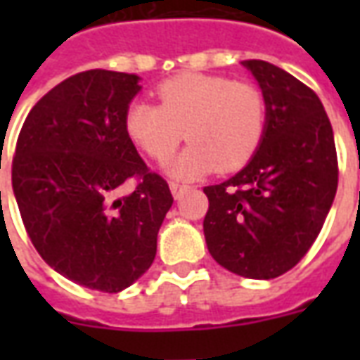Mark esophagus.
Wrapping results in <instances>:
<instances>
[{
    "mask_svg": "<svg viewBox=\"0 0 360 360\" xmlns=\"http://www.w3.org/2000/svg\"><path fill=\"white\" fill-rule=\"evenodd\" d=\"M169 188H172V195L175 196V198H181V195L185 193V191H188V185H181V183H175V181H172L169 183Z\"/></svg>",
    "mask_w": 360,
    "mask_h": 360,
    "instance_id": "34e87169",
    "label": "esophagus"
}]
</instances>
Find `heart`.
<instances>
[{
	"label": "heart",
	"instance_id": "heart-1",
	"mask_svg": "<svg viewBox=\"0 0 360 360\" xmlns=\"http://www.w3.org/2000/svg\"><path fill=\"white\" fill-rule=\"evenodd\" d=\"M160 105L134 100L127 105L123 129L152 160L167 162L185 139L188 148L167 172L193 179L214 169L235 172L255 156L268 121L262 90L227 77L181 73L156 86Z\"/></svg>",
	"mask_w": 360,
	"mask_h": 360
}]
</instances>
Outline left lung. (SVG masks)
<instances>
[{"instance_id": "1", "label": "left lung", "mask_w": 360, "mask_h": 360, "mask_svg": "<svg viewBox=\"0 0 360 360\" xmlns=\"http://www.w3.org/2000/svg\"><path fill=\"white\" fill-rule=\"evenodd\" d=\"M243 65L266 98V131L241 172L204 187V237L226 270L271 279L299 264L316 241L338 191V154L314 90L262 59Z\"/></svg>"}]
</instances>
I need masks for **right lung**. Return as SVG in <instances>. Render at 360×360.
Instances as JSON below:
<instances>
[{"instance_id": "right-lung-1", "label": "right lung", "mask_w": 360, "mask_h": 360, "mask_svg": "<svg viewBox=\"0 0 360 360\" xmlns=\"http://www.w3.org/2000/svg\"><path fill=\"white\" fill-rule=\"evenodd\" d=\"M139 81L92 69L59 82L27 115L13 158V193L38 255L103 293L123 291L152 266L173 204L123 129ZM131 176L135 191L117 197Z\"/></svg>"}]
</instances>
